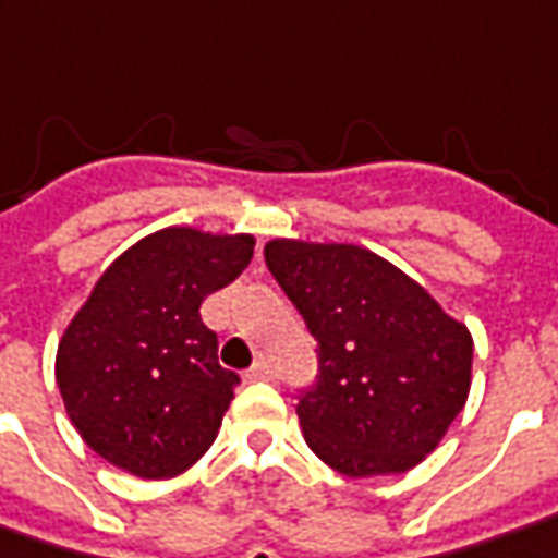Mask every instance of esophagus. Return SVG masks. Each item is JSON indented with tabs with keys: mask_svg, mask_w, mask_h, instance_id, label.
<instances>
[{
	"mask_svg": "<svg viewBox=\"0 0 558 558\" xmlns=\"http://www.w3.org/2000/svg\"><path fill=\"white\" fill-rule=\"evenodd\" d=\"M268 378H271V369H268V363H263V360L247 373V381H268Z\"/></svg>",
	"mask_w": 558,
	"mask_h": 558,
	"instance_id": "1",
	"label": "esophagus"
}]
</instances>
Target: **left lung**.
Instances as JSON below:
<instances>
[{"label": "left lung", "instance_id": "left-lung-1", "mask_svg": "<svg viewBox=\"0 0 558 558\" xmlns=\"http://www.w3.org/2000/svg\"><path fill=\"white\" fill-rule=\"evenodd\" d=\"M265 265L317 339L320 375L295 407L311 452L344 476L422 464L468 403L470 329L357 244L275 238Z\"/></svg>", "mask_w": 558, "mask_h": 558}]
</instances>
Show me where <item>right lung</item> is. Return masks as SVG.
Returning a JSON list of instances; mask_svg holds the SVG:
<instances>
[{
    "mask_svg": "<svg viewBox=\"0 0 558 558\" xmlns=\"http://www.w3.org/2000/svg\"><path fill=\"white\" fill-rule=\"evenodd\" d=\"M253 234L170 226L124 250L57 344V388L109 464L170 480L214 446L238 375L219 366L201 302L253 259Z\"/></svg>",
    "mask_w": 558,
    "mask_h": 558,
    "instance_id": "right-lung-1",
    "label": "right lung"
}]
</instances>
